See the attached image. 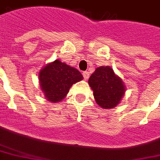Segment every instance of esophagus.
I'll use <instances>...</instances> for the list:
<instances>
[{"label":"esophagus","mask_w":160,"mask_h":160,"mask_svg":"<svg viewBox=\"0 0 160 160\" xmlns=\"http://www.w3.org/2000/svg\"><path fill=\"white\" fill-rule=\"evenodd\" d=\"M83 76L85 80H88L89 76H90V73L88 71H84L83 72Z\"/></svg>","instance_id":"obj_1"}]
</instances>
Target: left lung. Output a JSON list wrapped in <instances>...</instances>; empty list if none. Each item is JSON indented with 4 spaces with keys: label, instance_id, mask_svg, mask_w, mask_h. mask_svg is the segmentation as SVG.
<instances>
[{
    "label": "left lung",
    "instance_id": "1",
    "mask_svg": "<svg viewBox=\"0 0 160 160\" xmlns=\"http://www.w3.org/2000/svg\"><path fill=\"white\" fill-rule=\"evenodd\" d=\"M88 84L93 91L96 104L103 109L117 107L126 92V85L122 80L110 66L96 68L89 79Z\"/></svg>",
    "mask_w": 160,
    "mask_h": 160
}]
</instances>
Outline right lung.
Masks as SVG:
<instances>
[{
	"instance_id": "add662e5",
	"label": "right lung",
	"mask_w": 160,
	"mask_h": 160,
	"mask_svg": "<svg viewBox=\"0 0 160 160\" xmlns=\"http://www.w3.org/2000/svg\"><path fill=\"white\" fill-rule=\"evenodd\" d=\"M82 80V75L77 69L59 59L47 64L38 73L40 88L47 101L52 103L63 101L72 85Z\"/></svg>"
}]
</instances>
